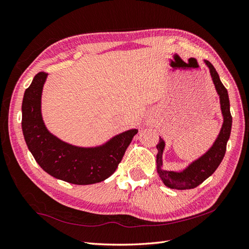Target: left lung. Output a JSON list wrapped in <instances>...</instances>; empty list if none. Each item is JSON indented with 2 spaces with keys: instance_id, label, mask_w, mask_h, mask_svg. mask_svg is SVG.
Listing matches in <instances>:
<instances>
[{
  "instance_id": "obj_1",
  "label": "left lung",
  "mask_w": 249,
  "mask_h": 249,
  "mask_svg": "<svg viewBox=\"0 0 249 249\" xmlns=\"http://www.w3.org/2000/svg\"><path fill=\"white\" fill-rule=\"evenodd\" d=\"M204 63L208 67V69H210L213 83L220 98V107L223 116V124L222 127H221L218 137L214 140L211 149L197 160L193 161L189 166H186L181 172L166 171L162 169V154L165 143L163 139L160 137L159 143L156 146L158 150L156 157L157 173L159 174V177L162 180L164 185L170 187V189L191 190L202 183L205 179H207L212 174H213V172L220 165L221 161L223 160L226 152L227 141L231 136L232 117L230 109V98H228L227 90L223 84L221 83L219 74L216 69L213 68V66L208 60H204Z\"/></svg>"
}]
</instances>
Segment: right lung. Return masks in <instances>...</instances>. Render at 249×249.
<instances>
[{
    "mask_svg": "<svg viewBox=\"0 0 249 249\" xmlns=\"http://www.w3.org/2000/svg\"><path fill=\"white\" fill-rule=\"evenodd\" d=\"M47 76L45 72L37 73L24 93L22 130L32 156L46 173L69 183L87 185L109 178L138 130H127L94 147L60 140L47 130L42 117V92Z\"/></svg>",
    "mask_w": 249,
    "mask_h": 249,
    "instance_id": "obj_1",
    "label": "right lung"
}]
</instances>
